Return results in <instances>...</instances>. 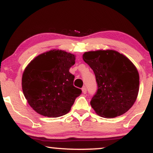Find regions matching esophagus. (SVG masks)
Masks as SVG:
<instances>
[{
    "instance_id": "34e87169",
    "label": "esophagus",
    "mask_w": 153,
    "mask_h": 153,
    "mask_svg": "<svg viewBox=\"0 0 153 153\" xmlns=\"http://www.w3.org/2000/svg\"><path fill=\"white\" fill-rule=\"evenodd\" d=\"M82 93L84 94H87V89H86L85 87H84L82 88Z\"/></svg>"
}]
</instances>
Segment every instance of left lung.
<instances>
[{
    "label": "left lung",
    "mask_w": 153,
    "mask_h": 153,
    "mask_svg": "<svg viewBox=\"0 0 153 153\" xmlns=\"http://www.w3.org/2000/svg\"><path fill=\"white\" fill-rule=\"evenodd\" d=\"M82 58L94 71L98 84L97 92L90 102L95 112L110 119L128 111L139 89V75L134 64L114 50L85 52Z\"/></svg>",
    "instance_id": "left-lung-1"
}]
</instances>
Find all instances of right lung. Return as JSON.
<instances>
[{
	"label": "right lung",
	"mask_w": 153,
	"mask_h": 153,
	"mask_svg": "<svg viewBox=\"0 0 153 153\" xmlns=\"http://www.w3.org/2000/svg\"><path fill=\"white\" fill-rule=\"evenodd\" d=\"M76 55L62 50L39 55L25 68L22 90L27 102L36 113L59 117L71 110L81 89L75 87V76L69 72Z\"/></svg>",
	"instance_id": "obj_1"
}]
</instances>
